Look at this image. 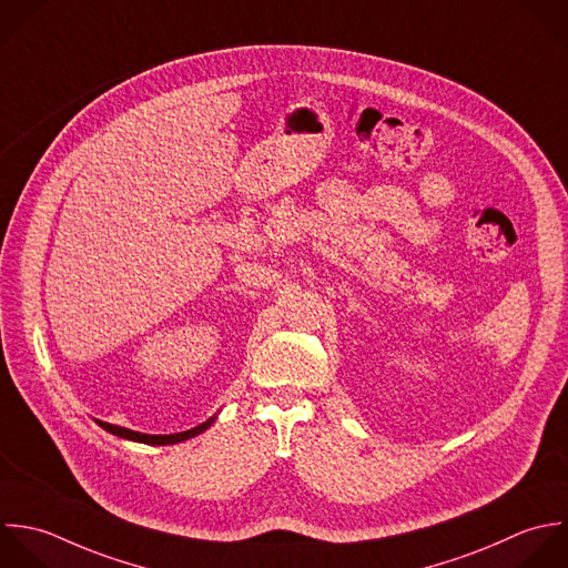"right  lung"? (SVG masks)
<instances>
[{
	"instance_id": "right-lung-1",
	"label": "right lung",
	"mask_w": 568,
	"mask_h": 568,
	"mask_svg": "<svg viewBox=\"0 0 568 568\" xmlns=\"http://www.w3.org/2000/svg\"><path fill=\"white\" fill-rule=\"evenodd\" d=\"M214 423V418H210L207 423L190 429V432H181V434H170V436H148V434H139V432H130L125 427H116V425H110V423H101L97 420L99 427H103L105 432H110L112 436H119V438H128V440H134V443H145V445H174V443H183L187 438H194L199 434H203L210 425Z\"/></svg>"
}]
</instances>
